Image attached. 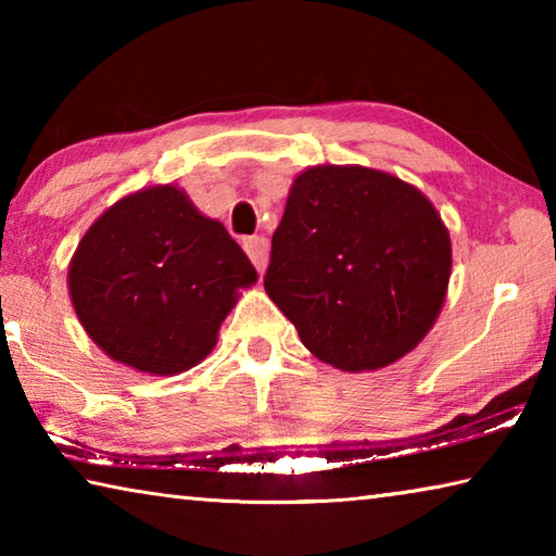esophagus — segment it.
Listing matches in <instances>:
<instances>
[{
	"mask_svg": "<svg viewBox=\"0 0 556 556\" xmlns=\"http://www.w3.org/2000/svg\"><path fill=\"white\" fill-rule=\"evenodd\" d=\"M242 248H244V252H248V257L252 260L255 269L265 271V267H267V240L260 238V235H255V238H244Z\"/></svg>",
	"mask_w": 556,
	"mask_h": 556,
	"instance_id": "esophagus-1",
	"label": "esophagus"
}]
</instances>
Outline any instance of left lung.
Instances as JSON below:
<instances>
[{"mask_svg": "<svg viewBox=\"0 0 556 556\" xmlns=\"http://www.w3.org/2000/svg\"><path fill=\"white\" fill-rule=\"evenodd\" d=\"M448 275V232L417 188L375 168L314 166L271 235L265 289L308 351L361 372L427 336Z\"/></svg>", "mask_w": 556, "mask_h": 556, "instance_id": "left-lung-1", "label": "left lung"}]
</instances>
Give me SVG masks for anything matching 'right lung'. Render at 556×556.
I'll return each instance as SVG.
<instances>
[{"instance_id": "right-lung-1", "label": "right lung", "mask_w": 556, "mask_h": 556, "mask_svg": "<svg viewBox=\"0 0 556 556\" xmlns=\"http://www.w3.org/2000/svg\"><path fill=\"white\" fill-rule=\"evenodd\" d=\"M255 267L218 220L174 186L131 193L102 213L68 269L80 324L129 368L174 375L213 351L235 289Z\"/></svg>"}]
</instances>
